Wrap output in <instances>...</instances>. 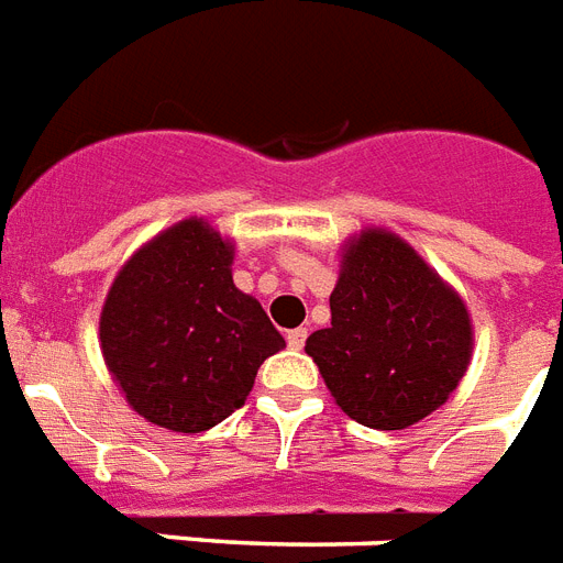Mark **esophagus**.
<instances>
[{
  "mask_svg": "<svg viewBox=\"0 0 563 563\" xmlns=\"http://www.w3.org/2000/svg\"><path fill=\"white\" fill-rule=\"evenodd\" d=\"M305 340H308V331H305V328H294V331H287V345H290V349H296V352L302 349Z\"/></svg>",
  "mask_w": 563,
  "mask_h": 563,
  "instance_id": "obj_1",
  "label": "esophagus"
}]
</instances>
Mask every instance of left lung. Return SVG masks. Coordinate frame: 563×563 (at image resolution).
<instances>
[{
    "mask_svg": "<svg viewBox=\"0 0 563 563\" xmlns=\"http://www.w3.org/2000/svg\"><path fill=\"white\" fill-rule=\"evenodd\" d=\"M465 305L424 258L384 229L349 244L331 294V328L305 352L345 416L404 430L448 401L471 360Z\"/></svg>",
    "mask_w": 563,
    "mask_h": 563,
    "instance_id": "1",
    "label": "left lung"
}]
</instances>
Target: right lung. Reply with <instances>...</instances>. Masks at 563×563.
Segmentation results:
<instances>
[{
  "label": "right lung",
  "mask_w": 563,
  "mask_h": 563,
  "mask_svg": "<svg viewBox=\"0 0 563 563\" xmlns=\"http://www.w3.org/2000/svg\"><path fill=\"white\" fill-rule=\"evenodd\" d=\"M229 267L232 244L191 218L142 246L112 282L101 352L147 421L177 433L220 424L244 407L258 366L285 345Z\"/></svg>",
  "instance_id": "add662e5"
}]
</instances>
